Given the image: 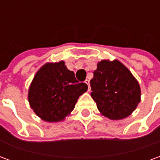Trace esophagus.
Returning a JSON list of instances; mask_svg holds the SVG:
<instances>
[{
  "mask_svg": "<svg viewBox=\"0 0 160 160\" xmlns=\"http://www.w3.org/2000/svg\"><path fill=\"white\" fill-rule=\"evenodd\" d=\"M85 83L87 84V86H88V91L91 90V87H90V81H89V80H85Z\"/></svg>",
  "mask_w": 160,
  "mask_h": 160,
  "instance_id": "34e87169",
  "label": "esophagus"
}]
</instances>
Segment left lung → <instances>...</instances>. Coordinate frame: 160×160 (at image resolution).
Masks as SVG:
<instances>
[{"instance_id":"8db88e82","label":"left lung","mask_w":160,"mask_h":160,"mask_svg":"<svg viewBox=\"0 0 160 160\" xmlns=\"http://www.w3.org/2000/svg\"><path fill=\"white\" fill-rule=\"evenodd\" d=\"M92 98L104 117L119 120L128 117L141 101V88L126 67L115 60L98 64L91 80Z\"/></svg>"}]
</instances>
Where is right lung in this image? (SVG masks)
<instances>
[{"label":"right lung","mask_w":160,"mask_h":160,"mask_svg":"<svg viewBox=\"0 0 160 160\" xmlns=\"http://www.w3.org/2000/svg\"><path fill=\"white\" fill-rule=\"evenodd\" d=\"M64 62L46 63L34 76L28 93L30 105L42 120L59 122L73 111L78 98L87 92Z\"/></svg>","instance_id":"obj_1"}]
</instances>
